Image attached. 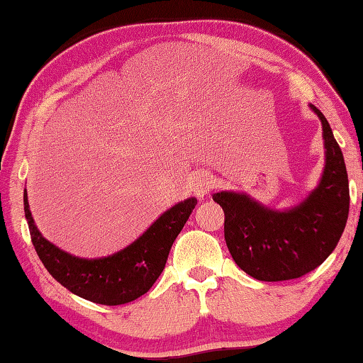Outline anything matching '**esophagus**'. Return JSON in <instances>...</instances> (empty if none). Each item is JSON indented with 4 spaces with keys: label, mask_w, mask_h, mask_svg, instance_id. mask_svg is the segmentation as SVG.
I'll use <instances>...</instances> for the list:
<instances>
[{
    "label": "esophagus",
    "mask_w": 363,
    "mask_h": 363,
    "mask_svg": "<svg viewBox=\"0 0 363 363\" xmlns=\"http://www.w3.org/2000/svg\"><path fill=\"white\" fill-rule=\"evenodd\" d=\"M211 187H213V177L208 174V172H199V174L195 176L192 191L199 199H203L205 195L210 192Z\"/></svg>",
    "instance_id": "1"
}]
</instances>
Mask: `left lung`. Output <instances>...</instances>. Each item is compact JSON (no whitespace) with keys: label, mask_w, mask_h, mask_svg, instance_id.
Wrapping results in <instances>:
<instances>
[{"label":"left lung","mask_w":363,"mask_h":363,"mask_svg":"<svg viewBox=\"0 0 363 363\" xmlns=\"http://www.w3.org/2000/svg\"><path fill=\"white\" fill-rule=\"evenodd\" d=\"M325 168L301 203L274 210L245 192L221 191L213 200L224 211V239L234 262L258 281H286L320 267L341 239L349 215V179L341 148L323 113Z\"/></svg>","instance_id":"left-lung-1"}]
</instances>
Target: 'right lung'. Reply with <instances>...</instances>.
Instances as JSON below:
<instances>
[{
  "mask_svg": "<svg viewBox=\"0 0 363 363\" xmlns=\"http://www.w3.org/2000/svg\"><path fill=\"white\" fill-rule=\"evenodd\" d=\"M197 205L189 197L155 220L145 233L116 254L80 258L51 244L38 231L24 191L26 220L38 258L53 278L67 291L101 306H121L148 292L164 269L171 245Z\"/></svg>",
  "mask_w": 363,
  "mask_h": 363,
  "instance_id": "1",
  "label": "right lung"
}]
</instances>
